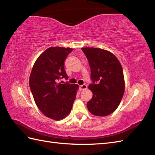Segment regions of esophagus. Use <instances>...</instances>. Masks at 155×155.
Instances as JSON below:
<instances>
[{"label": "esophagus", "instance_id": "obj_1", "mask_svg": "<svg viewBox=\"0 0 155 155\" xmlns=\"http://www.w3.org/2000/svg\"><path fill=\"white\" fill-rule=\"evenodd\" d=\"M87 88V85H85V84H83V85H82L80 86V88L81 89L82 91L85 90V89H86Z\"/></svg>", "mask_w": 155, "mask_h": 155}]
</instances>
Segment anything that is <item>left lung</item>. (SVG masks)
I'll return each mask as SVG.
<instances>
[{
	"instance_id": "1",
	"label": "left lung",
	"mask_w": 155,
	"mask_h": 155,
	"mask_svg": "<svg viewBox=\"0 0 155 155\" xmlns=\"http://www.w3.org/2000/svg\"><path fill=\"white\" fill-rule=\"evenodd\" d=\"M91 69L92 83L88 88L93 94L87 102L92 114L105 116L119 106L125 91L123 68L118 59L110 51L97 48H81Z\"/></svg>"
}]
</instances>
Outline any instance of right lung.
Instances as JSON below:
<instances>
[{
    "label": "right lung",
    "instance_id": "1",
    "mask_svg": "<svg viewBox=\"0 0 155 155\" xmlns=\"http://www.w3.org/2000/svg\"><path fill=\"white\" fill-rule=\"evenodd\" d=\"M73 50L70 48L52 46L37 58L32 68L29 84L35 104L48 118L59 120L70 113L76 99L78 85L58 83L67 79L64 60Z\"/></svg>",
    "mask_w": 155,
    "mask_h": 155
}]
</instances>
